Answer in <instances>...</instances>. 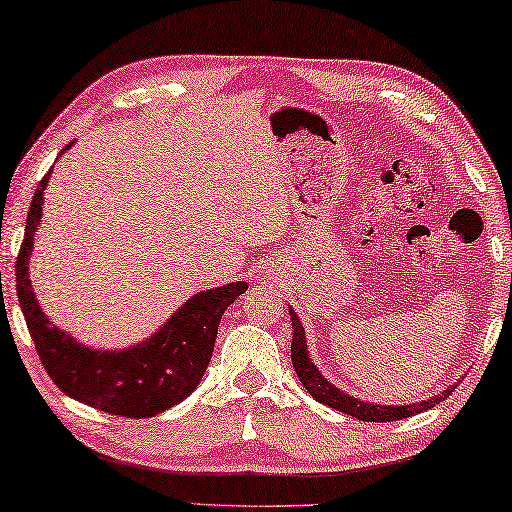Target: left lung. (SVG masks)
Here are the masks:
<instances>
[{
  "mask_svg": "<svg viewBox=\"0 0 512 512\" xmlns=\"http://www.w3.org/2000/svg\"><path fill=\"white\" fill-rule=\"evenodd\" d=\"M289 316H291V328H294V339H291V362H294V369L298 373L300 383L310 392L312 399H316L328 408H335L344 415H351L360 421H396V419H405V417H415L419 412H426L435 408L437 403L444 401L453 389L458 387V383L449 385L442 389L440 394L428 396L426 401H415L408 405H380V403H369L362 399H355V396L346 394L344 389H339L337 385H332L330 380L323 376L319 367L312 362V355L307 351V339H305V328L300 323L298 314L294 312V307H289Z\"/></svg>",
  "mask_w": 512,
  "mask_h": 512,
  "instance_id": "obj_1",
  "label": "left lung"
}]
</instances>
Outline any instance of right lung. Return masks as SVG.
Returning <instances> with one entry per match:
<instances>
[{
	"label": "right lung",
	"instance_id": "1",
	"mask_svg": "<svg viewBox=\"0 0 512 512\" xmlns=\"http://www.w3.org/2000/svg\"><path fill=\"white\" fill-rule=\"evenodd\" d=\"M72 143L63 148L70 150ZM61 152V154H63ZM52 168L31 200L15 264L18 300L40 362L63 394L109 415L148 419L182 403L200 385L212 360L223 312L248 289L246 280L193 294L166 323L127 348H93L47 319L29 278L34 237L43 218V193Z\"/></svg>",
	"mask_w": 512,
	"mask_h": 512
}]
</instances>
